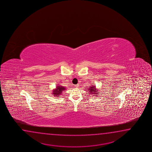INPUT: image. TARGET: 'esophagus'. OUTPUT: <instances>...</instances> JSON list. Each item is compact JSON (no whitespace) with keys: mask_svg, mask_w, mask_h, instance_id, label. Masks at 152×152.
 Here are the masks:
<instances>
[{"mask_svg":"<svg viewBox=\"0 0 152 152\" xmlns=\"http://www.w3.org/2000/svg\"><path fill=\"white\" fill-rule=\"evenodd\" d=\"M75 87H79V85H78V84H77V85H75Z\"/></svg>","mask_w":152,"mask_h":152,"instance_id":"esophagus-1","label":"esophagus"}]
</instances>
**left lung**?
<instances>
[{
    "label": "left lung",
    "mask_w": 152,
    "mask_h": 152,
    "mask_svg": "<svg viewBox=\"0 0 152 152\" xmlns=\"http://www.w3.org/2000/svg\"><path fill=\"white\" fill-rule=\"evenodd\" d=\"M88 91H89V92H90V93H89V94H93V96H95V94H96V95L99 94L98 93H99V92H98V90L96 89L95 86H93L92 85H91V86L89 87V89H88ZM96 96H98V95H96Z\"/></svg>",
    "instance_id": "obj_1"
}]
</instances>
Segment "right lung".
<instances>
[{"instance_id": "obj_1", "label": "right lung", "mask_w": 152, "mask_h": 152, "mask_svg": "<svg viewBox=\"0 0 152 152\" xmlns=\"http://www.w3.org/2000/svg\"><path fill=\"white\" fill-rule=\"evenodd\" d=\"M66 88L64 87L61 86H57L56 89H53L52 91V95H54L55 96H60L61 94H62L63 91H65Z\"/></svg>"}]
</instances>
